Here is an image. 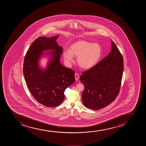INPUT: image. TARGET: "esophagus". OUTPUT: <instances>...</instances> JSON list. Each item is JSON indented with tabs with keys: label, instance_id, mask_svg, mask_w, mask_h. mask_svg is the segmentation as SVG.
<instances>
[{
	"label": "esophagus",
	"instance_id": "obj_1",
	"mask_svg": "<svg viewBox=\"0 0 146 146\" xmlns=\"http://www.w3.org/2000/svg\"><path fill=\"white\" fill-rule=\"evenodd\" d=\"M74 76H75V79H76V81H77L79 78V74H75V75H74Z\"/></svg>",
	"mask_w": 146,
	"mask_h": 146
}]
</instances>
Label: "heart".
Masks as SVG:
<instances>
[{
  "label": "heart",
  "instance_id": "b5f03b06",
  "mask_svg": "<svg viewBox=\"0 0 146 146\" xmlns=\"http://www.w3.org/2000/svg\"><path fill=\"white\" fill-rule=\"evenodd\" d=\"M102 56V48L97 43H92L84 40H80L72 44L69 50H65L63 57L65 60L70 63L73 62L74 56L77 57L80 67L90 69L99 62Z\"/></svg>",
  "mask_w": 146,
  "mask_h": 146
}]
</instances>
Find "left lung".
Here are the masks:
<instances>
[{
    "instance_id": "obj_1",
    "label": "left lung",
    "mask_w": 146,
    "mask_h": 146,
    "mask_svg": "<svg viewBox=\"0 0 146 146\" xmlns=\"http://www.w3.org/2000/svg\"><path fill=\"white\" fill-rule=\"evenodd\" d=\"M122 55L111 41L109 54L80 77L84 84L82 99L86 107L98 110L115 99L119 94L124 69Z\"/></svg>"
}]
</instances>
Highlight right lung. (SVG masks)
I'll use <instances>...</instances> for the list:
<instances>
[{
  "instance_id": "obj_1",
  "label": "right lung",
  "mask_w": 146,
  "mask_h": 146,
  "mask_svg": "<svg viewBox=\"0 0 146 146\" xmlns=\"http://www.w3.org/2000/svg\"><path fill=\"white\" fill-rule=\"evenodd\" d=\"M54 37H40L35 40L24 58L23 74L29 91L38 102L48 107L58 106L64 100V92L75 81L74 72L61 64L63 50ZM48 51V52H44ZM44 55L49 56L45 69L39 60Z\"/></svg>"
}]
</instances>
